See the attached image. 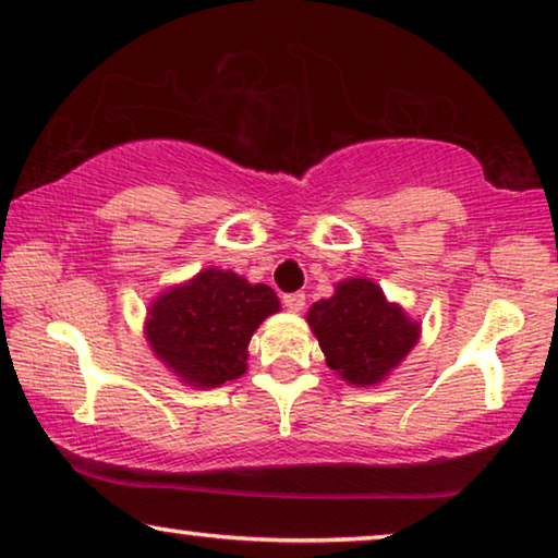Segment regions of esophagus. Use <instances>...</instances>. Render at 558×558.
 Masks as SVG:
<instances>
[{
  "instance_id": "obj_1",
  "label": "esophagus",
  "mask_w": 558,
  "mask_h": 558,
  "mask_svg": "<svg viewBox=\"0 0 558 558\" xmlns=\"http://www.w3.org/2000/svg\"><path fill=\"white\" fill-rule=\"evenodd\" d=\"M282 305H286L290 313H301L305 308V295L303 293L282 295Z\"/></svg>"
}]
</instances>
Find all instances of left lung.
<instances>
[{"mask_svg":"<svg viewBox=\"0 0 558 558\" xmlns=\"http://www.w3.org/2000/svg\"><path fill=\"white\" fill-rule=\"evenodd\" d=\"M308 320L326 364L347 384L376 387L417 347L422 324L368 278L336 282L331 298L313 303Z\"/></svg>","mask_w":558,"mask_h":558,"instance_id":"obj_1","label":"left lung"}]
</instances>
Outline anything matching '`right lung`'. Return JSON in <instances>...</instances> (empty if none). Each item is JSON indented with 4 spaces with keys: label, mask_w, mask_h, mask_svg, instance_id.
Returning <instances> with one entry per match:
<instances>
[{
    "label": "right lung",
    "mask_w": 558,
    "mask_h": 558,
    "mask_svg": "<svg viewBox=\"0 0 558 558\" xmlns=\"http://www.w3.org/2000/svg\"><path fill=\"white\" fill-rule=\"evenodd\" d=\"M278 311L276 290L265 282L204 268L148 303L144 339L184 387L215 389L247 372L250 339Z\"/></svg>",
    "instance_id": "add662e5"
}]
</instances>
